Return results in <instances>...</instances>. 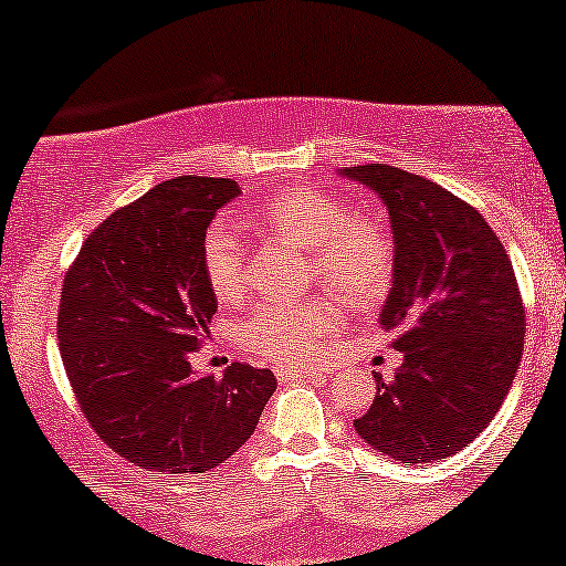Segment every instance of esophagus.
Returning <instances> with one entry per match:
<instances>
[{"label":"esophagus","instance_id":"esophagus-1","mask_svg":"<svg viewBox=\"0 0 566 566\" xmlns=\"http://www.w3.org/2000/svg\"><path fill=\"white\" fill-rule=\"evenodd\" d=\"M275 376L281 378V381H293V378H319L322 370H314V368H285V366H277L275 368Z\"/></svg>","mask_w":566,"mask_h":566}]
</instances>
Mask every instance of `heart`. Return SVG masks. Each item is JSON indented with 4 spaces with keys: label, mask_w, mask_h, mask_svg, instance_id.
Masks as SVG:
<instances>
[{
    "label": "heart",
    "mask_w": 566,
    "mask_h": 566,
    "mask_svg": "<svg viewBox=\"0 0 566 566\" xmlns=\"http://www.w3.org/2000/svg\"><path fill=\"white\" fill-rule=\"evenodd\" d=\"M252 219L268 234L306 252V275L350 306H370L389 291L394 244L381 223L353 213L335 192L289 188L260 200ZM203 275L223 304L247 293V247L229 221H213L203 237ZM335 301H270L237 327L244 350L277 363L314 358L324 337L337 329Z\"/></svg>",
    "instance_id": "obj_1"
}]
</instances>
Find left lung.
Instances as JSON below:
<instances>
[{
    "label": "left lung",
    "mask_w": 566,
    "mask_h": 566,
    "mask_svg": "<svg viewBox=\"0 0 566 566\" xmlns=\"http://www.w3.org/2000/svg\"><path fill=\"white\" fill-rule=\"evenodd\" d=\"M339 175L384 200L394 289L381 327L405 363L376 378L355 430L394 461L430 463L467 448L505 401L525 339V308L500 237L467 200L389 165Z\"/></svg>",
    "instance_id": "8db88e82"
}]
</instances>
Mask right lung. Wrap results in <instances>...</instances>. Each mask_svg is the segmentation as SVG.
Returning <instances> with one entry per match:
<instances>
[{
  "mask_svg": "<svg viewBox=\"0 0 566 566\" xmlns=\"http://www.w3.org/2000/svg\"><path fill=\"white\" fill-rule=\"evenodd\" d=\"M239 196L227 177H177L107 216L69 268L59 347L84 417L105 446L146 471L203 474L258 428L275 376L231 363L196 374L216 296L203 237Z\"/></svg>",
  "mask_w": 566,
  "mask_h": 566,
  "instance_id": "1",
  "label": "right lung"
}]
</instances>
